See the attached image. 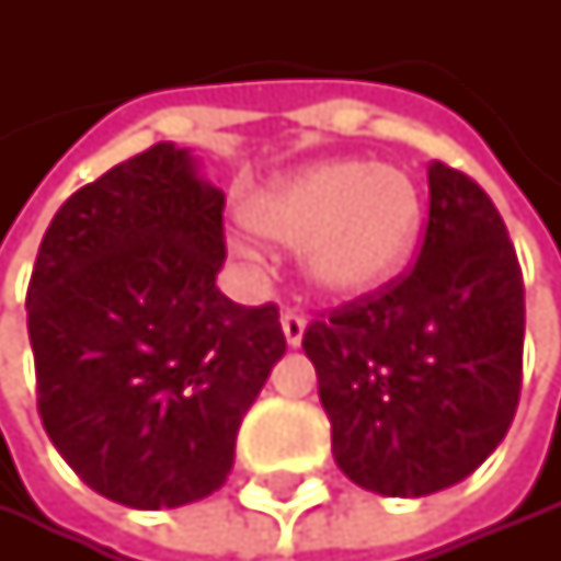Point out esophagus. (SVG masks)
Here are the masks:
<instances>
[{
    "label": "esophagus",
    "instance_id": "1",
    "mask_svg": "<svg viewBox=\"0 0 561 561\" xmlns=\"http://www.w3.org/2000/svg\"><path fill=\"white\" fill-rule=\"evenodd\" d=\"M283 333H286V343L289 346H299L302 343V333H306V316L296 312V309H286L283 312Z\"/></svg>",
    "mask_w": 561,
    "mask_h": 561
}]
</instances>
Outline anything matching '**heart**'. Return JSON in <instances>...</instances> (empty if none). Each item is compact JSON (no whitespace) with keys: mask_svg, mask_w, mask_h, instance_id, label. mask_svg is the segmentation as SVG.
Returning a JSON list of instances; mask_svg holds the SVG:
<instances>
[{"mask_svg":"<svg viewBox=\"0 0 561 561\" xmlns=\"http://www.w3.org/2000/svg\"><path fill=\"white\" fill-rule=\"evenodd\" d=\"M245 221L265 239L302 245L306 278L319 293L363 296L411 259L424 202L400 168L330 161L255 191Z\"/></svg>","mask_w":561,"mask_h":561,"instance_id":"1","label":"heart"}]
</instances>
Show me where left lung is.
Listing matches in <instances>:
<instances>
[{
    "label": "left lung",
    "mask_w": 561,
    "mask_h": 561,
    "mask_svg": "<svg viewBox=\"0 0 561 561\" xmlns=\"http://www.w3.org/2000/svg\"><path fill=\"white\" fill-rule=\"evenodd\" d=\"M427 184L417 262L302 333L336 465L390 499L468 478L522 393L525 286L508 228L465 171L434 161Z\"/></svg>",
    "instance_id": "left-lung-1"
}]
</instances>
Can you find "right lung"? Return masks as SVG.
Instances as JSON below:
<instances>
[{
    "instance_id": "1",
    "label": "right lung",
    "mask_w": 561,
    "mask_h": 561,
    "mask_svg": "<svg viewBox=\"0 0 561 561\" xmlns=\"http://www.w3.org/2000/svg\"><path fill=\"white\" fill-rule=\"evenodd\" d=\"M225 195L154 144L62 202L26 319L43 427L83 484L127 508L218 491L234 434L286 353L275 302L215 286Z\"/></svg>"
}]
</instances>
